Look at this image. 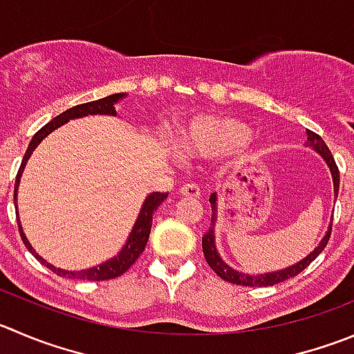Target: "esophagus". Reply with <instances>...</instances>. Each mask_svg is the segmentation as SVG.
I'll list each match as a JSON object with an SVG mask.
<instances>
[{"label":"esophagus","mask_w":354,"mask_h":354,"mask_svg":"<svg viewBox=\"0 0 354 354\" xmlns=\"http://www.w3.org/2000/svg\"><path fill=\"white\" fill-rule=\"evenodd\" d=\"M180 194L187 198H200V187L194 183H187L180 187Z\"/></svg>","instance_id":"obj_1"}]
</instances>
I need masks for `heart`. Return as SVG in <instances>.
<instances>
[{
	"instance_id": "obj_1",
	"label": "heart",
	"mask_w": 354,
	"mask_h": 354,
	"mask_svg": "<svg viewBox=\"0 0 354 354\" xmlns=\"http://www.w3.org/2000/svg\"><path fill=\"white\" fill-rule=\"evenodd\" d=\"M250 137V129L243 121L231 116H205L191 121L180 133L187 151L205 156H215L236 149Z\"/></svg>"
}]
</instances>
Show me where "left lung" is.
<instances>
[{
    "mask_svg": "<svg viewBox=\"0 0 354 354\" xmlns=\"http://www.w3.org/2000/svg\"><path fill=\"white\" fill-rule=\"evenodd\" d=\"M306 144H308V146H311L313 149L318 151V153L323 156V160L326 161V165L330 167L332 179H334V193H335V196H337L339 194V168H337V165H335V160H334V156H332L330 149L326 147V144L323 142L322 137H319L318 133L311 132V130H308V142ZM210 207H212L210 230H208L207 233L203 234V238H201V247H203L205 259H207L208 266H210V268L215 271V274L221 276L224 281H230V283H234V285H243V287H269V285L281 283V281L288 280V278H292V276H297L299 272L304 271V269L308 268V266L311 264V262L315 261L319 254H322V250L326 247L328 240H330L332 222H330V225H328V231H326L325 238L319 241L318 247H316L315 250H313L311 254L304 259V261L297 262V264L290 266V268L283 269V271L268 272V274H259V276H248V274H243V272L231 269L230 266L225 264V262L218 257L217 248H215V241H214L215 214H217V196H215V194H212L210 196Z\"/></svg>",
    "mask_w": 354,
    "mask_h": 354,
    "instance_id": "obj_1",
    "label": "left lung"
}]
</instances>
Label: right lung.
Instances as JSON below:
<instances>
[{
	"instance_id": "add662e5",
	"label": "right lung",
	"mask_w": 354,
	"mask_h": 354,
	"mask_svg": "<svg viewBox=\"0 0 354 354\" xmlns=\"http://www.w3.org/2000/svg\"><path fill=\"white\" fill-rule=\"evenodd\" d=\"M121 97H124V93H113V95L104 97V99L92 100V102H86V104H80V106H74V107H71V109L64 111L62 114H59V116L53 118L50 123H46L45 127H41V129L35 133V137L31 139V142H29L28 151H26V154H24L22 163H20L19 171H17L13 201H17V187H19L20 175H22V170H24V167H26V163H28L29 156H31L32 151L36 149V146H38V144L41 142V140L45 139L50 132H52V130L59 129L60 124L67 123L69 120L88 116V114H113L114 116V114H116V111H114V104H116ZM167 196H168V193H153L151 196L146 198V201H144V205H142V210H140V214H139V218H137L132 233H130L129 241H127V245H124V248L120 252V255H118V257L111 259V261L104 262V264L97 266V268L83 269V271H76V272L64 271V269H59V268H55V266H52V264H48V262L43 261V259L36 254L35 248L31 247V243L28 241L26 234L22 233V227H20L19 218H17V224H19L20 238H22L24 245L28 247V250L31 252V254L35 255L39 262H43L46 268L52 269L55 274L66 276V278H73V280L104 281V280H111V278H118V276H121L124 271H127V269H130V266H132L137 259H139V255L142 254L144 248H146L147 240H149L154 212H156V208L163 203L165 198Z\"/></svg>"
}]
</instances>
